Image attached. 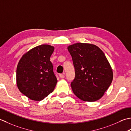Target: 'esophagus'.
I'll list each match as a JSON object with an SVG mask.
<instances>
[{"label":"esophagus","mask_w":131,"mask_h":131,"mask_svg":"<svg viewBox=\"0 0 131 131\" xmlns=\"http://www.w3.org/2000/svg\"><path fill=\"white\" fill-rule=\"evenodd\" d=\"M59 77H60V79H64V78L65 76H64V74H60Z\"/></svg>","instance_id":"obj_1"}]
</instances>
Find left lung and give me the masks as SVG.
Here are the masks:
<instances>
[{
	"label": "left lung",
	"mask_w": 131,
	"mask_h": 131,
	"mask_svg": "<svg viewBox=\"0 0 131 131\" xmlns=\"http://www.w3.org/2000/svg\"><path fill=\"white\" fill-rule=\"evenodd\" d=\"M75 76L71 86L80 99L94 102L102 97L111 84L113 72L103 52L94 45L77 43L68 47Z\"/></svg>",
	"instance_id": "left-lung-1"
}]
</instances>
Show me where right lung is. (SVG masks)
I'll return each instance as SVG.
<instances>
[{
    "mask_svg": "<svg viewBox=\"0 0 131 131\" xmlns=\"http://www.w3.org/2000/svg\"><path fill=\"white\" fill-rule=\"evenodd\" d=\"M54 50L50 45H40L24 55L18 63L17 87L31 100H43L55 89L58 80L50 60Z\"/></svg>",
    "mask_w": 131,
    "mask_h": 131,
    "instance_id": "add662e5",
    "label": "right lung"
}]
</instances>
